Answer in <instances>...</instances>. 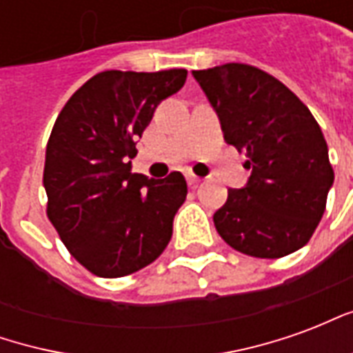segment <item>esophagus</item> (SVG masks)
Masks as SVG:
<instances>
[{"label": "esophagus", "mask_w": 353, "mask_h": 353, "mask_svg": "<svg viewBox=\"0 0 353 353\" xmlns=\"http://www.w3.org/2000/svg\"><path fill=\"white\" fill-rule=\"evenodd\" d=\"M185 177H187V183L191 185V187H196V185L200 183V177L194 176L192 172H187V174H185Z\"/></svg>", "instance_id": "1"}]
</instances>
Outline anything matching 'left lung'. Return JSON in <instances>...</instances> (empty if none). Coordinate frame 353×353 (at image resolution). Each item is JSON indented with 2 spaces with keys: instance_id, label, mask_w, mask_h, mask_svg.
<instances>
[{
  "instance_id": "8db88e82",
  "label": "left lung",
  "mask_w": 353,
  "mask_h": 353,
  "mask_svg": "<svg viewBox=\"0 0 353 353\" xmlns=\"http://www.w3.org/2000/svg\"><path fill=\"white\" fill-rule=\"evenodd\" d=\"M221 123L223 136L252 176L229 189L214 214L219 236L236 252L278 259L301 250L325 212L334 172L310 109L281 81L248 64L192 72Z\"/></svg>"
}]
</instances>
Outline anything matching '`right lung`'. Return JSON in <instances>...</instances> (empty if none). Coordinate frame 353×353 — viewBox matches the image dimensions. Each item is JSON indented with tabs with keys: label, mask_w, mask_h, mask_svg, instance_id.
Wrapping results in <instances>:
<instances>
[{
	"label": "right lung",
	"mask_w": 353,
	"mask_h": 353,
	"mask_svg": "<svg viewBox=\"0 0 353 353\" xmlns=\"http://www.w3.org/2000/svg\"><path fill=\"white\" fill-rule=\"evenodd\" d=\"M185 79L187 70L101 72L73 94L52 126L43 170L47 215L68 252L100 278L138 272L172 238L185 177L132 174L130 159L157 105Z\"/></svg>",
	"instance_id": "right-lung-1"
}]
</instances>
